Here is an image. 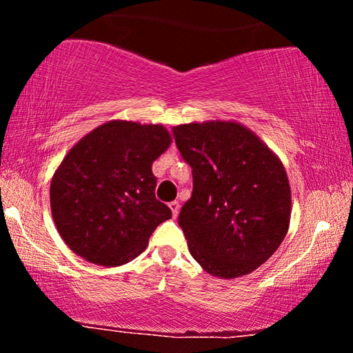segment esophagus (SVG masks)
<instances>
[{
    "label": "esophagus",
    "mask_w": 353,
    "mask_h": 353,
    "mask_svg": "<svg viewBox=\"0 0 353 353\" xmlns=\"http://www.w3.org/2000/svg\"><path fill=\"white\" fill-rule=\"evenodd\" d=\"M170 208H171V212H172V216H177V213H179V202L177 201H172V202H170Z\"/></svg>",
    "instance_id": "1"
}]
</instances>
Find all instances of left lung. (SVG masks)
<instances>
[{"label": "left lung", "instance_id": "1", "mask_svg": "<svg viewBox=\"0 0 353 353\" xmlns=\"http://www.w3.org/2000/svg\"><path fill=\"white\" fill-rule=\"evenodd\" d=\"M172 132L193 170V194L179 214L191 256L214 277L248 276L290 229L291 188L282 160L236 121L188 123Z\"/></svg>", "mask_w": 353, "mask_h": 353}]
</instances>
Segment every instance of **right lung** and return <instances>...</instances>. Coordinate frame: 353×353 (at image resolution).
Here are the masks:
<instances>
[{
	"instance_id": "add662e5",
	"label": "right lung",
	"mask_w": 353,
	"mask_h": 353,
	"mask_svg": "<svg viewBox=\"0 0 353 353\" xmlns=\"http://www.w3.org/2000/svg\"><path fill=\"white\" fill-rule=\"evenodd\" d=\"M172 143L162 124L112 119L76 143L54 171L51 213L59 235L99 266L126 265L146 249L170 207L155 199L152 163Z\"/></svg>"
}]
</instances>
